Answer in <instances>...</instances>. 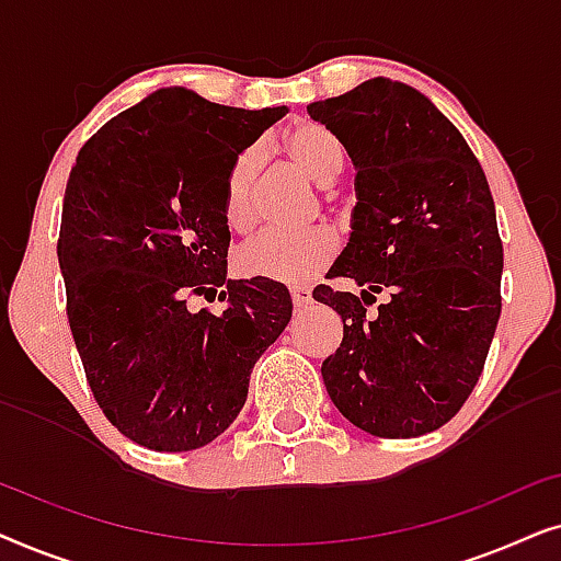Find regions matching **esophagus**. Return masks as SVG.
<instances>
[{"instance_id": "34e87169", "label": "esophagus", "mask_w": 561, "mask_h": 561, "mask_svg": "<svg viewBox=\"0 0 561 561\" xmlns=\"http://www.w3.org/2000/svg\"><path fill=\"white\" fill-rule=\"evenodd\" d=\"M290 298H294L296 309H304V306L311 304V290L306 286H294L290 288Z\"/></svg>"}]
</instances>
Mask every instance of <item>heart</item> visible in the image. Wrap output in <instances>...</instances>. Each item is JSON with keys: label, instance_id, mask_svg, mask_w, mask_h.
I'll return each instance as SVG.
<instances>
[{"label": "heart", "instance_id": "b5f03b06", "mask_svg": "<svg viewBox=\"0 0 561 561\" xmlns=\"http://www.w3.org/2000/svg\"><path fill=\"white\" fill-rule=\"evenodd\" d=\"M283 150L294 158V163L309 173L313 181L329 183L342 173L344 148L332 129L317 122H301L283 135ZM260 168V152L255 148L240 152L229 165L225 179V221L234 232H248L255 225V175ZM340 240L327 225H317L298 232L267 229L255 240L237 250V271L244 278L288 283L301 286L317 278L332 263Z\"/></svg>", "mask_w": 561, "mask_h": 561}]
</instances>
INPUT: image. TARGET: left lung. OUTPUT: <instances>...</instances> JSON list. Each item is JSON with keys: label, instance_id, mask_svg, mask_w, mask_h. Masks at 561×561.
Here are the masks:
<instances>
[{"label": "left lung", "instance_id": "obj_1", "mask_svg": "<svg viewBox=\"0 0 561 561\" xmlns=\"http://www.w3.org/2000/svg\"><path fill=\"white\" fill-rule=\"evenodd\" d=\"M355 165L357 204L332 278L313 298L344 321L321 363L327 393L382 439L434 432L478 386L501 317L503 244L485 173L459 129L413 87L370 79L311 102ZM383 294V304L366 309Z\"/></svg>", "mask_w": 561, "mask_h": 561}]
</instances>
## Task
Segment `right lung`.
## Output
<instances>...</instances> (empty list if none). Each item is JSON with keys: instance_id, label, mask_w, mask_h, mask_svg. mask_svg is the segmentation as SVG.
Listing matches in <instances>:
<instances>
[{"instance_id": "obj_1", "label": "right lung", "mask_w": 561, "mask_h": 561, "mask_svg": "<svg viewBox=\"0 0 561 561\" xmlns=\"http://www.w3.org/2000/svg\"><path fill=\"white\" fill-rule=\"evenodd\" d=\"M286 112L158 89L71 168L58 237L68 324L99 409L140 447L191 451L225 434L288 327L283 283L227 280L221 211L229 165ZM219 287V314L185 306Z\"/></svg>"}]
</instances>
